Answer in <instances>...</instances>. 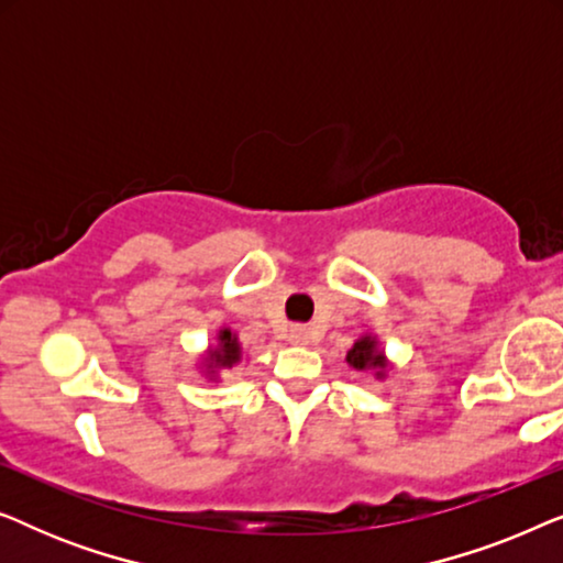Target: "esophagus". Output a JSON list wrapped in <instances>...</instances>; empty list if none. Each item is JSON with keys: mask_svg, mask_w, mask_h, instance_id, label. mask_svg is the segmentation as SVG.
<instances>
[{"mask_svg": "<svg viewBox=\"0 0 563 563\" xmlns=\"http://www.w3.org/2000/svg\"><path fill=\"white\" fill-rule=\"evenodd\" d=\"M287 338H289V343H295V345H307L310 343V330H307L305 325H291Z\"/></svg>", "mask_w": 563, "mask_h": 563, "instance_id": "1", "label": "esophagus"}]
</instances>
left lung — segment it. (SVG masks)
Masks as SVG:
<instances>
[{
    "instance_id": "8db88e82",
    "label": "left lung",
    "mask_w": 563,
    "mask_h": 563,
    "mask_svg": "<svg viewBox=\"0 0 563 563\" xmlns=\"http://www.w3.org/2000/svg\"><path fill=\"white\" fill-rule=\"evenodd\" d=\"M349 364L353 368H384V356L376 351V343L372 338H361V341L349 351ZM382 376V372H379Z\"/></svg>"
}]
</instances>
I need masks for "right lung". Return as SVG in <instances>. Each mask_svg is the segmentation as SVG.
Returning a JSON list of instances; mask_svg holds the SVG:
<instances>
[{"label":"right lung","mask_w":563,"mask_h":563,"mask_svg":"<svg viewBox=\"0 0 563 563\" xmlns=\"http://www.w3.org/2000/svg\"><path fill=\"white\" fill-rule=\"evenodd\" d=\"M214 366H233L241 358V345L230 330H220V345L210 353Z\"/></svg>","instance_id":"right-lung-1"}]
</instances>
